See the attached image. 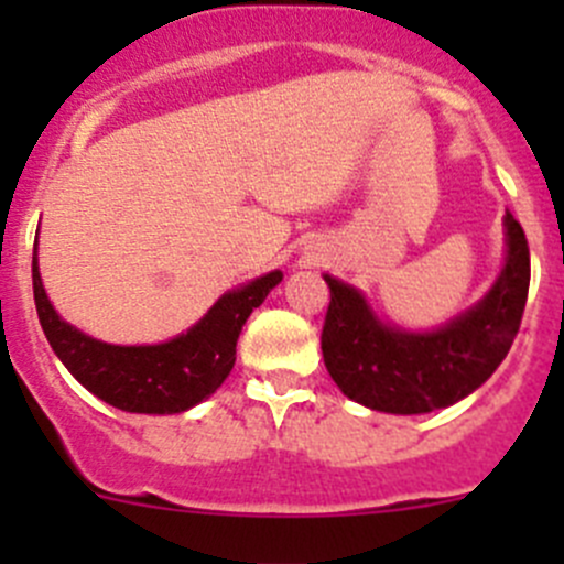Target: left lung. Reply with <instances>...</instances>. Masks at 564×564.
<instances>
[{
	"label": "left lung",
	"mask_w": 564,
	"mask_h": 564,
	"mask_svg": "<svg viewBox=\"0 0 564 564\" xmlns=\"http://www.w3.org/2000/svg\"><path fill=\"white\" fill-rule=\"evenodd\" d=\"M508 256L491 292L431 333L382 324L349 283L324 275L329 305L322 355L340 392L368 409L423 414L475 392L513 346L529 292V246L519 220L505 213Z\"/></svg>",
	"instance_id": "obj_1"
}]
</instances>
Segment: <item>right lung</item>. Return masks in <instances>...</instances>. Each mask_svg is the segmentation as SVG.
Here are the masks:
<instances>
[{
	"mask_svg": "<svg viewBox=\"0 0 564 564\" xmlns=\"http://www.w3.org/2000/svg\"><path fill=\"white\" fill-rule=\"evenodd\" d=\"M281 278V270L267 272L226 292L202 322L166 344L113 346L59 318L40 281L37 248L32 253L37 318L54 355L93 395L135 414H176L213 395L235 368L242 324Z\"/></svg>",
	"mask_w": 564,
	"mask_h": 564,
	"instance_id": "obj_1",
	"label": "right lung"
}]
</instances>
